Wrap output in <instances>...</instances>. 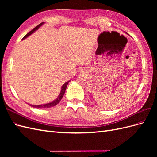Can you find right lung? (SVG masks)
Listing matches in <instances>:
<instances>
[{
	"label": "right lung",
	"instance_id": "obj_1",
	"mask_svg": "<svg viewBox=\"0 0 157 157\" xmlns=\"http://www.w3.org/2000/svg\"><path fill=\"white\" fill-rule=\"evenodd\" d=\"M44 22H42V23H40L39 25H37L36 27H35L34 29H33V30H31L30 32L28 33L23 38L22 40L25 39L27 37L30 36L31 34H33V33L35 32L36 30L39 29V28H40L42 25L44 24ZM69 82H70V80H69V81H67V82H66L65 84H63L62 87H61V91H60V93H59V96H58V98H57L56 99H54V100L53 101H52V102H50V103H46V104H42V105H31V104H29V105H30L31 106L33 107L37 108V109H39V108H50V107H54V106L56 105L57 104H58V103L61 101V99H62V98H63V95H64V94H65V90H66V88H67V84H69Z\"/></svg>",
	"mask_w": 157,
	"mask_h": 157
}]
</instances>
